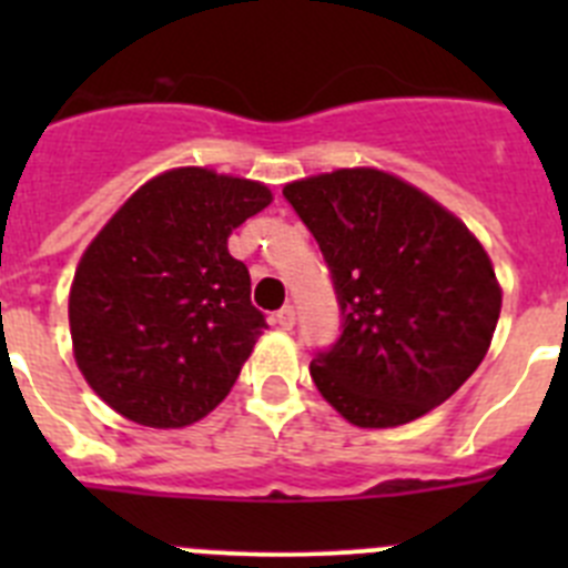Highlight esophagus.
I'll return each instance as SVG.
<instances>
[{
	"mask_svg": "<svg viewBox=\"0 0 568 568\" xmlns=\"http://www.w3.org/2000/svg\"><path fill=\"white\" fill-rule=\"evenodd\" d=\"M275 324H278L281 329H293V324H295V310L293 307H284V310H278V313H275Z\"/></svg>",
	"mask_w": 568,
	"mask_h": 568,
	"instance_id": "obj_1",
	"label": "esophagus"
}]
</instances>
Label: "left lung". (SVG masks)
<instances>
[{"label":"left lung","instance_id":"1","mask_svg":"<svg viewBox=\"0 0 568 568\" xmlns=\"http://www.w3.org/2000/svg\"><path fill=\"white\" fill-rule=\"evenodd\" d=\"M333 270L344 333L310 364L318 393L361 429L433 413L484 361L498 275L475 233L433 195L378 168L284 184Z\"/></svg>","mask_w":568,"mask_h":568}]
</instances>
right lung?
<instances>
[{"mask_svg": "<svg viewBox=\"0 0 568 568\" xmlns=\"http://www.w3.org/2000/svg\"><path fill=\"white\" fill-rule=\"evenodd\" d=\"M270 202L253 179L173 168L84 247L68 298L73 358L122 418L182 429L227 398L267 327L227 239Z\"/></svg>", "mask_w": 568, "mask_h": 568, "instance_id": "right-lung-1", "label": "right lung"}]
</instances>
